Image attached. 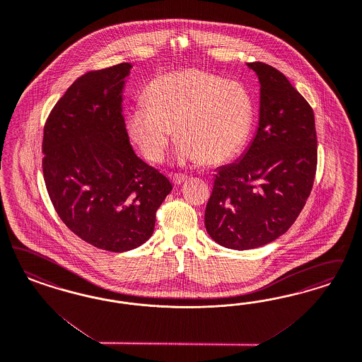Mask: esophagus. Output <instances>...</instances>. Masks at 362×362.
Segmentation results:
<instances>
[{
    "instance_id": "34e87169",
    "label": "esophagus",
    "mask_w": 362,
    "mask_h": 362,
    "mask_svg": "<svg viewBox=\"0 0 362 362\" xmlns=\"http://www.w3.org/2000/svg\"><path fill=\"white\" fill-rule=\"evenodd\" d=\"M187 180V176L183 174H175L173 176V182H174L175 186H180L182 183H185Z\"/></svg>"
}]
</instances>
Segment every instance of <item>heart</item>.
<instances>
[{"mask_svg":"<svg viewBox=\"0 0 362 362\" xmlns=\"http://www.w3.org/2000/svg\"><path fill=\"white\" fill-rule=\"evenodd\" d=\"M254 99L243 84L207 71L156 77L127 117L134 143L151 162H160L176 131L179 163L219 164L243 148L254 123Z\"/></svg>","mask_w":362,"mask_h":362,"instance_id":"b5f03b06","label":"heart"}]
</instances>
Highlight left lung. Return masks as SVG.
I'll list each match as a JSON object with an SVG mask.
<instances>
[{
  "instance_id": "obj_1",
  "label": "left lung",
  "mask_w": 362,
  "mask_h": 362,
  "mask_svg": "<svg viewBox=\"0 0 362 362\" xmlns=\"http://www.w3.org/2000/svg\"><path fill=\"white\" fill-rule=\"evenodd\" d=\"M247 66L261 86L257 132L237 162L216 170L204 211L209 235L231 250L257 249L285 234L310 195L317 168L309 103L272 65Z\"/></svg>"
}]
</instances>
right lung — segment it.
Wrapping results in <instances>:
<instances>
[{
	"instance_id": "1",
	"label": "right lung",
	"mask_w": 362,
	"mask_h": 362,
	"mask_svg": "<svg viewBox=\"0 0 362 362\" xmlns=\"http://www.w3.org/2000/svg\"><path fill=\"white\" fill-rule=\"evenodd\" d=\"M132 64L88 72L66 89L44 128L42 171L65 226L101 250L123 252L150 239L170 180L137 158L123 116Z\"/></svg>"
}]
</instances>
